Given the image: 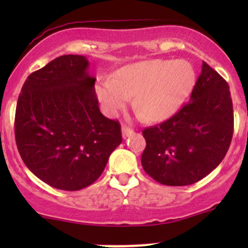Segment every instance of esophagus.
<instances>
[{"instance_id":"esophagus-1","label":"esophagus","mask_w":248,"mask_h":248,"mask_svg":"<svg viewBox=\"0 0 248 248\" xmlns=\"http://www.w3.org/2000/svg\"><path fill=\"white\" fill-rule=\"evenodd\" d=\"M133 133H134V131H133V129H130L129 126H126V125L122 126V134H123V138H124V139L128 137H130Z\"/></svg>"}]
</instances>
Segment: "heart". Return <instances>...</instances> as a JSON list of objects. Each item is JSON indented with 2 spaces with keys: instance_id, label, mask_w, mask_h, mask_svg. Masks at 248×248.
<instances>
[{
  "instance_id": "obj_1",
  "label": "heart",
  "mask_w": 248,
  "mask_h": 248,
  "mask_svg": "<svg viewBox=\"0 0 248 248\" xmlns=\"http://www.w3.org/2000/svg\"><path fill=\"white\" fill-rule=\"evenodd\" d=\"M195 72L179 59H149L122 68L113 77H102L95 94L107 115H117L134 97V108L149 122L172 117L191 92Z\"/></svg>"
}]
</instances>
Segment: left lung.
Here are the masks:
<instances>
[{"label":"left lung","instance_id":"1","mask_svg":"<svg viewBox=\"0 0 248 248\" xmlns=\"http://www.w3.org/2000/svg\"><path fill=\"white\" fill-rule=\"evenodd\" d=\"M233 134L229 84L202 62L190 102L171 118L143 130L141 165L149 176L169 186L198 183L217 168Z\"/></svg>","mask_w":248,"mask_h":248}]
</instances>
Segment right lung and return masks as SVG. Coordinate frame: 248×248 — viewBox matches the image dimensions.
Returning a JSON list of instances; mask_svg holds the SVG:
<instances>
[{"mask_svg":"<svg viewBox=\"0 0 248 248\" xmlns=\"http://www.w3.org/2000/svg\"><path fill=\"white\" fill-rule=\"evenodd\" d=\"M88 59L67 54L28 76L15 117V137L23 163L52 187L77 191L102 175L122 143L118 120L98 107Z\"/></svg>","mask_w":248,"mask_h":248,"instance_id":"1","label":"right lung"}]
</instances>
